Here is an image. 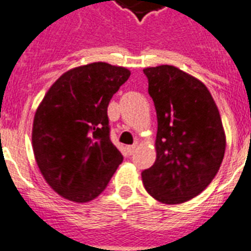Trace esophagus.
<instances>
[{
  "label": "esophagus",
  "mask_w": 251,
  "mask_h": 251,
  "mask_svg": "<svg viewBox=\"0 0 251 251\" xmlns=\"http://www.w3.org/2000/svg\"><path fill=\"white\" fill-rule=\"evenodd\" d=\"M136 147H138V143H134L132 145H127V147H126V151H127V153H129V154H132V153L135 151Z\"/></svg>",
  "instance_id": "esophagus-1"
}]
</instances>
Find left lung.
<instances>
[{
    "label": "left lung",
    "instance_id": "left-lung-1",
    "mask_svg": "<svg viewBox=\"0 0 251 251\" xmlns=\"http://www.w3.org/2000/svg\"><path fill=\"white\" fill-rule=\"evenodd\" d=\"M158 130L154 165L142 172L149 195L165 204L190 201L212 182L226 135L213 97L201 80L170 65L144 69Z\"/></svg>",
    "mask_w": 251,
    "mask_h": 251
}]
</instances>
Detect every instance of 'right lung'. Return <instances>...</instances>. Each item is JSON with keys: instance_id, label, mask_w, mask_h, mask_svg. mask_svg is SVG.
<instances>
[{"instance_id": "add662e5", "label": "right lung", "mask_w": 251, "mask_h": 251, "mask_svg": "<svg viewBox=\"0 0 251 251\" xmlns=\"http://www.w3.org/2000/svg\"><path fill=\"white\" fill-rule=\"evenodd\" d=\"M125 67L93 62L66 71L38 107L31 143L37 165L52 189L65 199H96L121 165L109 139L107 107L129 79Z\"/></svg>"}]
</instances>
